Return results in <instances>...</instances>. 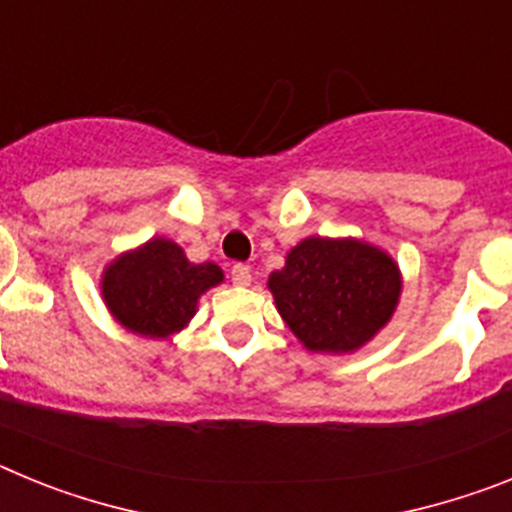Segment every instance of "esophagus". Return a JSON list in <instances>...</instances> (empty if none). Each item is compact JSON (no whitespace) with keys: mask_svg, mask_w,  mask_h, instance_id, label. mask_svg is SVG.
I'll return each mask as SVG.
<instances>
[{"mask_svg":"<svg viewBox=\"0 0 512 512\" xmlns=\"http://www.w3.org/2000/svg\"><path fill=\"white\" fill-rule=\"evenodd\" d=\"M230 279H233V284H238V287H248V284H251V269H248L246 264H235L233 269H230Z\"/></svg>","mask_w":512,"mask_h":512,"instance_id":"esophagus-1","label":"esophagus"}]
</instances>
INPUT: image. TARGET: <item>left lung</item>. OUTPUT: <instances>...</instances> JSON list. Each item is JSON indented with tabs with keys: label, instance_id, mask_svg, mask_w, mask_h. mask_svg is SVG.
<instances>
[{
	"label": "left lung",
	"instance_id": "obj_1",
	"mask_svg": "<svg viewBox=\"0 0 512 512\" xmlns=\"http://www.w3.org/2000/svg\"><path fill=\"white\" fill-rule=\"evenodd\" d=\"M279 315L310 351L351 354L390 323L402 277L390 253L356 238H305L271 271Z\"/></svg>",
	"mask_w": 512,
	"mask_h": 512
}]
</instances>
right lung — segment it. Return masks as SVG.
I'll return each mask as SVG.
<instances>
[{
	"label": "right lung",
	"instance_id": "add662e5",
	"mask_svg": "<svg viewBox=\"0 0 512 512\" xmlns=\"http://www.w3.org/2000/svg\"><path fill=\"white\" fill-rule=\"evenodd\" d=\"M220 282L223 269L217 264H192L182 246L169 238H151L104 269L102 297L125 330L169 338L194 318L197 300Z\"/></svg>",
	"mask_w": 512,
	"mask_h": 512
}]
</instances>
